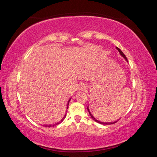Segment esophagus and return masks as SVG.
<instances>
[{
	"label": "esophagus",
	"instance_id": "1",
	"mask_svg": "<svg viewBox=\"0 0 157 157\" xmlns=\"http://www.w3.org/2000/svg\"><path fill=\"white\" fill-rule=\"evenodd\" d=\"M78 89H79V90H85L86 89V85L84 84V83L79 84L78 85Z\"/></svg>",
	"mask_w": 157,
	"mask_h": 157
}]
</instances>
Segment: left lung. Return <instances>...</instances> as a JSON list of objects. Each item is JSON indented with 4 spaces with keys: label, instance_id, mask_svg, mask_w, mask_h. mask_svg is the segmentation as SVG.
<instances>
[{
    "label": "left lung",
    "instance_id": "1",
    "mask_svg": "<svg viewBox=\"0 0 157 157\" xmlns=\"http://www.w3.org/2000/svg\"><path fill=\"white\" fill-rule=\"evenodd\" d=\"M116 49H117V50H118V52H120V54H121V56H122V57H124V59L127 61L128 62V60H127V57H126V56L124 54V53L123 52H122L121 50V49H119L118 48H117L116 47ZM87 109H88V112H89V113H90V116H91V118H93L94 121H96L97 122H98V123H100V124H105V125H107V124H114V123H116V122H117L119 120H118V121H115V122H100V121H97V119H95L94 118V116L91 114V113L90 112V111H89V109H88V107H87Z\"/></svg>",
    "mask_w": 157,
    "mask_h": 157
}]
</instances>
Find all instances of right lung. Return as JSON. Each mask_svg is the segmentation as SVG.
<instances>
[{"mask_svg":"<svg viewBox=\"0 0 157 157\" xmlns=\"http://www.w3.org/2000/svg\"><path fill=\"white\" fill-rule=\"evenodd\" d=\"M70 100H71V99L69 100V101H68V103H67V105H69V101H70ZM68 105H67V109H68ZM65 117H66V114L65 115H64V117H63V118L62 119V120H61V121L59 122H56V123H55V124H47V125H43V126H44V127H54V126H56V125H58V124H59L60 123V122H62V121H63V120L64 119V118H65Z\"/></svg>","mask_w":157,"mask_h":157,"instance_id":"obj_1","label":"right lung"}]
</instances>
